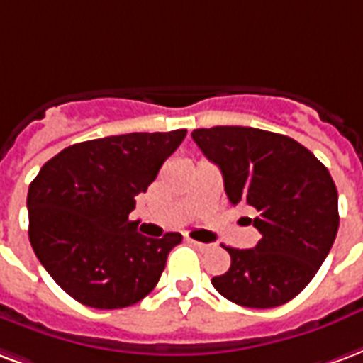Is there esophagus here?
<instances>
[{"mask_svg": "<svg viewBox=\"0 0 363 363\" xmlns=\"http://www.w3.org/2000/svg\"><path fill=\"white\" fill-rule=\"evenodd\" d=\"M187 242H189V243H193V245H195V247H199V250H207V247H208L207 243H203V242H197V240H191V238H187Z\"/></svg>", "mask_w": 363, "mask_h": 363, "instance_id": "esophagus-1", "label": "esophagus"}]
</instances>
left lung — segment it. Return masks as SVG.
<instances>
[{
	"label": "left lung",
	"mask_w": 363,
	"mask_h": 363,
	"mask_svg": "<svg viewBox=\"0 0 363 363\" xmlns=\"http://www.w3.org/2000/svg\"><path fill=\"white\" fill-rule=\"evenodd\" d=\"M193 141L222 172L232 205L257 211L253 250L226 247L232 265L213 286L243 308H277L308 286L338 230V193L329 170L303 145L255 127L195 129Z\"/></svg>",
	"instance_id": "obj_1"
}]
</instances>
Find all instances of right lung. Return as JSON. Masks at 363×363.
I'll return each instance as SVG.
<instances>
[{
	"instance_id": "1",
	"label": "right lung",
	"mask_w": 363,
	"mask_h": 363,
	"mask_svg": "<svg viewBox=\"0 0 363 363\" xmlns=\"http://www.w3.org/2000/svg\"><path fill=\"white\" fill-rule=\"evenodd\" d=\"M185 133L77 143L48 160L33 179L26 197L28 240L42 267L73 300L120 309L152 292L182 234L143 236L129 213Z\"/></svg>"
}]
</instances>
